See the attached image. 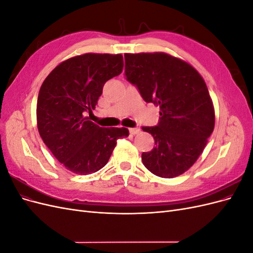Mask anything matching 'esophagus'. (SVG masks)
Returning a JSON list of instances; mask_svg holds the SVG:
<instances>
[{"mask_svg":"<svg viewBox=\"0 0 253 253\" xmlns=\"http://www.w3.org/2000/svg\"><path fill=\"white\" fill-rule=\"evenodd\" d=\"M140 133V129L138 127H133V128H129V134L131 135H136Z\"/></svg>","mask_w":253,"mask_h":253,"instance_id":"obj_1","label":"esophagus"}]
</instances>
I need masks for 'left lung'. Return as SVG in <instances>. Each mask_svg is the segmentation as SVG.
<instances>
[{
    "mask_svg": "<svg viewBox=\"0 0 253 253\" xmlns=\"http://www.w3.org/2000/svg\"><path fill=\"white\" fill-rule=\"evenodd\" d=\"M125 74L145 102L159 106L156 126H142L155 140L142 163L159 177L188 171L213 132L215 115L208 87L195 68L166 52L126 53Z\"/></svg>",
    "mask_w": 253,
    "mask_h": 253,
    "instance_id": "1",
    "label": "left lung"
}]
</instances>
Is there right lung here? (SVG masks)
I'll use <instances>...</instances> for the list:
<instances>
[{
	"label": "right lung",
	"mask_w": 253,
	"mask_h": 253,
	"mask_svg": "<svg viewBox=\"0 0 253 253\" xmlns=\"http://www.w3.org/2000/svg\"><path fill=\"white\" fill-rule=\"evenodd\" d=\"M124 57L84 53L61 62L42 83L37 102L41 138L58 162L73 173H95L108 164L126 127H101L85 113L95 109L105 82L120 75Z\"/></svg>",
	"instance_id": "add662e5"
}]
</instances>
